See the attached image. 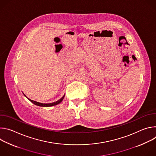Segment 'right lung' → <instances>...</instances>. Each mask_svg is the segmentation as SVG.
<instances>
[{"instance_id":"right-lung-1","label":"right lung","mask_w":156,"mask_h":156,"mask_svg":"<svg viewBox=\"0 0 156 156\" xmlns=\"http://www.w3.org/2000/svg\"><path fill=\"white\" fill-rule=\"evenodd\" d=\"M24 96H25L27 98H28L26 96V95L24 94ZM64 97H65V95H63V96L62 98H60L59 100H58L57 101L54 102H52V103H49V104H43V103L38 102H36V101H33V100H31V99H29V98H28V99L30 100L32 103H33L34 104H35V105H37V106H41V107H51V106L56 105L60 104V103L63 101Z\"/></svg>"}]
</instances>
